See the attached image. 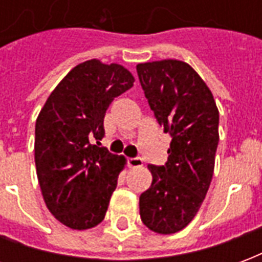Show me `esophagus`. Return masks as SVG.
Masks as SVG:
<instances>
[{
  "instance_id": "obj_1",
  "label": "esophagus",
  "mask_w": 262,
  "mask_h": 262,
  "mask_svg": "<svg viewBox=\"0 0 262 262\" xmlns=\"http://www.w3.org/2000/svg\"><path fill=\"white\" fill-rule=\"evenodd\" d=\"M127 165H129V168H137V167H142L143 160L140 159V157H130V159H127Z\"/></svg>"
}]
</instances>
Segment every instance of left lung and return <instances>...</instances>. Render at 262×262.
<instances>
[{"mask_svg": "<svg viewBox=\"0 0 262 262\" xmlns=\"http://www.w3.org/2000/svg\"><path fill=\"white\" fill-rule=\"evenodd\" d=\"M144 97L171 137L165 165H148L151 187L140 195V217L150 230L171 234L195 217L213 177L219 111L205 81L187 63L137 64Z\"/></svg>", "mask_w": 262, "mask_h": 262, "instance_id": "1", "label": "left lung"}]
</instances>
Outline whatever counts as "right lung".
Returning <instances> with one entry per match:
<instances>
[{
  "label": "right lung",
  "mask_w": 262,
  "mask_h": 262,
  "mask_svg": "<svg viewBox=\"0 0 262 262\" xmlns=\"http://www.w3.org/2000/svg\"><path fill=\"white\" fill-rule=\"evenodd\" d=\"M133 82L130 71L120 64L88 60L60 81L37 116L39 185L49 210L70 229H91L105 217L126 160L99 147L103 118Z\"/></svg>",
  "instance_id": "right-lung-1"
}]
</instances>
